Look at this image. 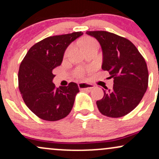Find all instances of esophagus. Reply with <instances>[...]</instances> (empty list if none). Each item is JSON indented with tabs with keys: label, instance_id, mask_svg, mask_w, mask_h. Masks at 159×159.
I'll return each instance as SVG.
<instances>
[{
	"label": "esophagus",
	"instance_id": "1",
	"mask_svg": "<svg viewBox=\"0 0 159 159\" xmlns=\"http://www.w3.org/2000/svg\"><path fill=\"white\" fill-rule=\"evenodd\" d=\"M95 86L93 84H91L85 83V82H81V83L78 84V87H79L81 90H90L93 89Z\"/></svg>",
	"mask_w": 159,
	"mask_h": 159
}]
</instances>
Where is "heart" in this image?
<instances>
[{"label":"heart","instance_id":"heart-1","mask_svg":"<svg viewBox=\"0 0 159 159\" xmlns=\"http://www.w3.org/2000/svg\"><path fill=\"white\" fill-rule=\"evenodd\" d=\"M95 46H98V43L95 39H90V38H89V39H87L84 41V48H85V50H86V49H87V48H92V47H95ZM71 49H72L71 47H69V48L66 49V52H65V56H67L69 54V53H70ZM76 73H77L78 76H82L84 75V71L81 70V69H78Z\"/></svg>","mask_w":159,"mask_h":159}]
</instances>
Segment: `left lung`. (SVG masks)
Segmentation results:
<instances>
[{
	"mask_svg": "<svg viewBox=\"0 0 159 159\" xmlns=\"http://www.w3.org/2000/svg\"><path fill=\"white\" fill-rule=\"evenodd\" d=\"M86 34L98 40L102 49V69L114 79L112 90H104L96 102L101 114L118 118L134 110L148 87L149 73L143 56L131 41L112 33L98 30Z\"/></svg>",
	"mask_w": 159,
	"mask_h": 159,
	"instance_id": "left-lung-1",
	"label": "left lung"
}]
</instances>
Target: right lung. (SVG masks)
I'll list each match as a JSON object with an SVG mask.
<instances>
[{
	"label": "right lung",
	"instance_id": "add662e5",
	"mask_svg": "<svg viewBox=\"0 0 159 159\" xmlns=\"http://www.w3.org/2000/svg\"><path fill=\"white\" fill-rule=\"evenodd\" d=\"M81 31L45 38L29 49L19 71V88L30 111L40 119L57 121L68 115L79 88L76 83L57 88L54 69L61 66L66 49Z\"/></svg>",
	"mask_w": 159,
	"mask_h": 159
}]
</instances>
